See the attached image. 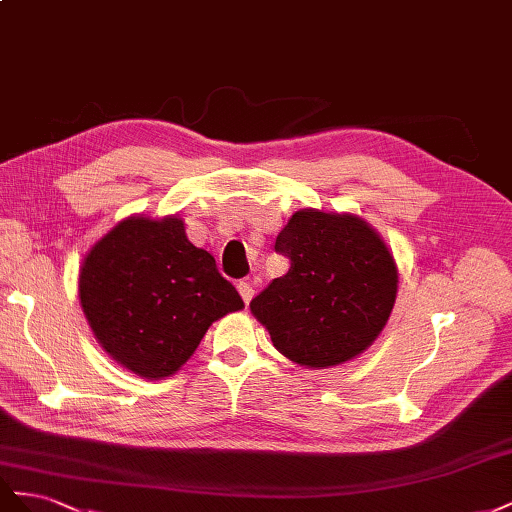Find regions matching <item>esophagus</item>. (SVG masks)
Listing matches in <instances>:
<instances>
[{
    "mask_svg": "<svg viewBox=\"0 0 512 512\" xmlns=\"http://www.w3.org/2000/svg\"><path fill=\"white\" fill-rule=\"evenodd\" d=\"M238 291H240V296H242L244 304H248V302H251V298L255 296L253 281H251V279H242V281L238 283Z\"/></svg>",
    "mask_w": 512,
    "mask_h": 512,
    "instance_id": "esophagus-1",
    "label": "esophagus"
}]
</instances>
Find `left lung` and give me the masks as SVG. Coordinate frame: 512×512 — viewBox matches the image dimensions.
<instances>
[{
  "instance_id": "obj_1",
  "label": "left lung",
  "mask_w": 512,
  "mask_h": 512,
  "mask_svg": "<svg viewBox=\"0 0 512 512\" xmlns=\"http://www.w3.org/2000/svg\"><path fill=\"white\" fill-rule=\"evenodd\" d=\"M289 270L251 300L274 347L324 369L362 354L397 298V266L384 240L352 214L302 210L276 236Z\"/></svg>"
}]
</instances>
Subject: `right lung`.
I'll return each instance as SVG.
<instances>
[{"instance_id": "1", "label": "right lung", "mask_w": 512, "mask_h": 512, "mask_svg": "<svg viewBox=\"0 0 512 512\" xmlns=\"http://www.w3.org/2000/svg\"><path fill=\"white\" fill-rule=\"evenodd\" d=\"M79 296L105 352L133 373L158 379L193 356L212 321L244 302L193 246L180 218H126L87 253Z\"/></svg>"}]
</instances>
